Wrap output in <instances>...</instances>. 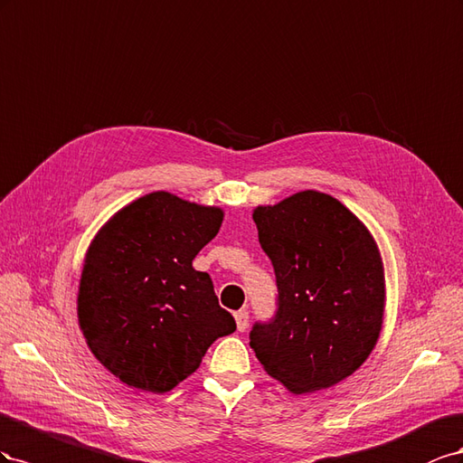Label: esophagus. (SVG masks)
Here are the masks:
<instances>
[{
	"instance_id": "obj_1",
	"label": "esophagus",
	"mask_w": 463,
	"mask_h": 463,
	"mask_svg": "<svg viewBox=\"0 0 463 463\" xmlns=\"http://www.w3.org/2000/svg\"><path fill=\"white\" fill-rule=\"evenodd\" d=\"M234 320H236V327H239V332H244V329L248 327V310L236 312Z\"/></svg>"
}]
</instances>
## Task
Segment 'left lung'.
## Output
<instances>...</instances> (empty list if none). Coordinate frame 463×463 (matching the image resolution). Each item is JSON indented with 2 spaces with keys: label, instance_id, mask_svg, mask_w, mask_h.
I'll return each mask as SVG.
<instances>
[{
  "label": "left lung",
  "instance_id": "1",
  "mask_svg": "<svg viewBox=\"0 0 463 463\" xmlns=\"http://www.w3.org/2000/svg\"><path fill=\"white\" fill-rule=\"evenodd\" d=\"M273 263L277 312L250 347L293 393L326 390L373 353L384 322V266L364 224L335 197L305 190L254 209Z\"/></svg>",
  "mask_w": 463,
  "mask_h": 463
}]
</instances>
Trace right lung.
<instances>
[{
    "instance_id": "obj_1",
    "label": "right lung",
    "mask_w": 463,
    "mask_h": 463,
    "mask_svg": "<svg viewBox=\"0 0 463 463\" xmlns=\"http://www.w3.org/2000/svg\"><path fill=\"white\" fill-rule=\"evenodd\" d=\"M222 209L153 192L122 207L92 239L77 295L92 354L124 384L165 393L236 329L213 281L192 261L215 239Z\"/></svg>"
}]
</instances>
